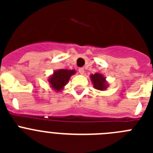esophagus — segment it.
Listing matches in <instances>:
<instances>
[{
    "instance_id": "obj_1",
    "label": "esophagus",
    "mask_w": 153,
    "mask_h": 153,
    "mask_svg": "<svg viewBox=\"0 0 153 153\" xmlns=\"http://www.w3.org/2000/svg\"><path fill=\"white\" fill-rule=\"evenodd\" d=\"M79 70V73L81 74V75H83V74H84L85 70H84V69H83V68H79V70Z\"/></svg>"
}]
</instances>
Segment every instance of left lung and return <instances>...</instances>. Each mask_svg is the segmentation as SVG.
Instances as JSON below:
<instances>
[{"instance_id": "1", "label": "left lung", "mask_w": 153, "mask_h": 153, "mask_svg": "<svg viewBox=\"0 0 153 153\" xmlns=\"http://www.w3.org/2000/svg\"><path fill=\"white\" fill-rule=\"evenodd\" d=\"M90 79L92 81V83L93 84V87L96 90H106L109 85H108L107 81L106 80V77H104L103 75L100 73H96L94 74L90 75Z\"/></svg>"}]
</instances>
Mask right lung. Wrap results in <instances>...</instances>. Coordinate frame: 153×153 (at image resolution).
<instances>
[{
	"label": "right lung",
	"mask_w": 153,
	"mask_h": 153,
	"mask_svg": "<svg viewBox=\"0 0 153 153\" xmlns=\"http://www.w3.org/2000/svg\"><path fill=\"white\" fill-rule=\"evenodd\" d=\"M76 74L75 70H67L60 69L55 70L53 74L48 79L50 86L56 92H60L63 90L64 86L67 84L70 76Z\"/></svg>",
	"instance_id": "right-lung-1"
}]
</instances>
